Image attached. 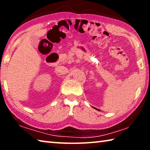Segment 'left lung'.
Wrapping results in <instances>:
<instances>
[{"mask_svg":"<svg viewBox=\"0 0 150 150\" xmlns=\"http://www.w3.org/2000/svg\"><path fill=\"white\" fill-rule=\"evenodd\" d=\"M94 108H95V109H96V110H98V111H100V110H98V109H97V108H95V107H94Z\"/></svg>","mask_w":150,"mask_h":150,"instance_id":"1","label":"left lung"}]
</instances>
